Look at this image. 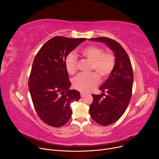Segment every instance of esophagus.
<instances>
[{
	"mask_svg": "<svg viewBox=\"0 0 159 159\" xmlns=\"http://www.w3.org/2000/svg\"><path fill=\"white\" fill-rule=\"evenodd\" d=\"M80 95H81V98H84V96L85 95V93H80Z\"/></svg>",
	"mask_w": 159,
	"mask_h": 159,
	"instance_id": "34e87169",
	"label": "esophagus"
}]
</instances>
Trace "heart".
Listing matches in <instances>:
<instances>
[{"instance_id":"heart-1","label":"heart","mask_w":159,"mask_h":159,"mask_svg":"<svg viewBox=\"0 0 159 159\" xmlns=\"http://www.w3.org/2000/svg\"><path fill=\"white\" fill-rule=\"evenodd\" d=\"M80 54L91 61L90 70L97 72L101 78H106L114 68L115 56L111 52H103L100 47L88 46L81 49ZM64 64L68 73L74 75L77 71V57L74 53L70 52L66 56ZM95 72L79 74L72 81L74 88L81 92H88L98 84L99 78Z\"/></svg>"}]
</instances>
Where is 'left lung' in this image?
<instances>
[{
  "label": "left lung",
  "instance_id": "8db88e82",
  "mask_svg": "<svg viewBox=\"0 0 159 159\" xmlns=\"http://www.w3.org/2000/svg\"><path fill=\"white\" fill-rule=\"evenodd\" d=\"M101 42L113 51L115 57L114 68L107 80L101 86L105 97L93 94V102L89 106V114L96 123L107 126L116 122L127 109L132 95L133 71L126 51L117 42L107 37L90 38Z\"/></svg>",
  "mask_w": 159,
  "mask_h": 159
}]
</instances>
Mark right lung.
<instances>
[{
    "label": "right lung",
    "instance_id": "obj_1",
    "mask_svg": "<svg viewBox=\"0 0 159 159\" xmlns=\"http://www.w3.org/2000/svg\"><path fill=\"white\" fill-rule=\"evenodd\" d=\"M86 38L56 36L42 46L34 60L28 80L31 98L38 116L47 125L60 127L69 121L70 103L80 99L71 83L64 61Z\"/></svg>",
    "mask_w": 159,
    "mask_h": 159
}]
</instances>
